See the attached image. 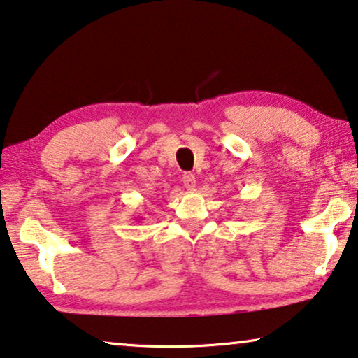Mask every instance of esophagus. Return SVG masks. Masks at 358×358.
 I'll use <instances>...</instances> for the list:
<instances>
[{"label":"esophagus","mask_w":358,"mask_h":358,"mask_svg":"<svg viewBox=\"0 0 358 358\" xmlns=\"http://www.w3.org/2000/svg\"><path fill=\"white\" fill-rule=\"evenodd\" d=\"M183 185H185L186 189L194 191L196 189V178H194V175L189 173V172H186L183 175Z\"/></svg>","instance_id":"obj_1"}]
</instances>
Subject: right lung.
<instances>
[{
  "label": "right lung",
  "mask_w": 358,
  "mask_h": 358,
  "mask_svg": "<svg viewBox=\"0 0 358 358\" xmlns=\"http://www.w3.org/2000/svg\"><path fill=\"white\" fill-rule=\"evenodd\" d=\"M136 219H138V217H136ZM139 220H141V219H139Z\"/></svg>",
  "instance_id": "add662e5"
}]
</instances>
